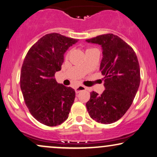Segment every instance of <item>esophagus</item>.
<instances>
[{
    "label": "esophagus",
    "instance_id": "1",
    "mask_svg": "<svg viewBox=\"0 0 157 157\" xmlns=\"http://www.w3.org/2000/svg\"><path fill=\"white\" fill-rule=\"evenodd\" d=\"M86 90H87V87H86L82 86V85H80V86L77 87L76 88H75V93H79L80 91Z\"/></svg>",
    "mask_w": 157,
    "mask_h": 157
}]
</instances>
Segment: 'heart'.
Masks as SVG:
<instances>
[{"label": "heart", "instance_id": "heart-1", "mask_svg": "<svg viewBox=\"0 0 157 157\" xmlns=\"http://www.w3.org/2000/svg\"><path fill=\"white\" fill-rule=\"evenodd\" d=\"M87 50H88V49H87Z\"/></svg>", "mask_w": 157, "mask_h": 157}]
</instances>
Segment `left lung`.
Returning <instances> with one entry per match:
<instances>
[{
    "instance_id": "1",
    "label": "left lung",
    "mask_w": 157,
    "mask_h": 157,
    "mask_svg": "<svg viewBox=\"0 0 157 157\" xmlns=\"http://www.w3.org/2000/svg\"><path fill=\"white\" fill-rule=\"evenodd\" d=\"M87 42L101 46L100 70L105 90L90 93L86 103L90 116L98 123L110 124L119 120L130 108L140 85V67L133 49L116 35L98 36Z\"/></svg>"
}]
</instances>
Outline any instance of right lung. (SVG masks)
<instances>
[{
  "mask_svg": "<svg viewBox=\"0 0 157 157\" xmlns=\"http://www.w3.org/2000/svg\"><path fill=\"white\" fill-rule=\"evenodd\" d=\"M77 39L57 33L46 34L29 50L21 70L20 84L25 103L32 116L48 126H56L69 116L75 90L57 83L64 54Z\"/></svg>",
  "mask_w": 157,
  "mask_h": 157,
  "instance_id": "right-lung-1",
  "label": "right lung"
}]
</instances>
